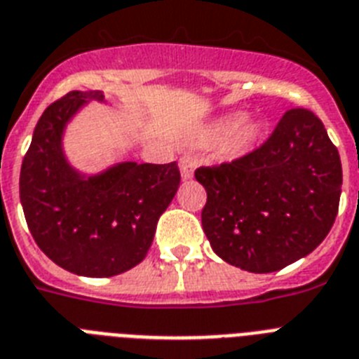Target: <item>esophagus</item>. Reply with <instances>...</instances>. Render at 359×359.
<instances>
[{"instance_id":"1","label":"esophagus","mask_w":359,"mask_h":359,"mask_svg":"<svg viewBox=\"0 0 359 359\" xmlns=\"http://www.w3.org/2000/svg\"><path fill=\"white\" fill-rule=\"evenodd\" d=\"M195 168H197V158H194V156H182L180 158V175H182L184 180L194 179Z\"/></svg>"}]
</instances>
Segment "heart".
I'll use <instances>...</instances> for the list:
<instances>
[{
	"mask_svg": "<svg viewBox=\"0 0 359 359\" xmlns=\"http://www.w3.org/2000/svg\"><path fill=\"white\" fill-rule=\"evenodd\" d=\"M261 131H263L261 123L246 122L245 113H231L213 123L212 129L208 131V138L221 140V138L230 137L224 149H222V155L228 161H237L255 146V142L261 137Z\"/></svg>",
	"mask_w": 359,
	"mask_h": 359,
	"instance_id": "obj_1",
	"label": "heart"
}]
</instances>
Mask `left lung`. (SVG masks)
Listing matches in <instances>:
<instances>
[{
    "mask_svg": "<svg viewBox=\"0 0 359 359\" xmlns=\"http://www.w3.org/2000/svg\"><path fill=\"white\" fill-rule=\"evenodd\" d=\"M208 194L203 230L228 264L277 272L314 252L332 228L341 161L309 109L283 114L266 142L230 164L198 168Z\"/></svg>",
    "mask_w": 359,
    "mask_h": 359,
    "instance_id": "obj_1",
    "label": "left lung"
}]
</instances>
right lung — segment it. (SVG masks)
<instances>
[{
  "label": "right lung",
  "instance_id": "add662e5",
  "mask_svg": "<svg viewBox=\"0 0 359 359\" xmlns=\"http://www.w3.org/2000/svg\"><path fill=\"white\" fill-rule=\"evenodd\" d=\"M102 91H71L38 120L20 173L27 226L47 257L67 272L111 277L137 266L151 246L158 217L180 184L177 162H118L80 173L63 151V133Z\"/></svg>",
  "mask_w": 359,
  "mask_h": 359
}]
</instances>
